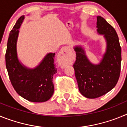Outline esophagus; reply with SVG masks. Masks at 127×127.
Here are the masks:
<instances>
[{
    "label": "esophagus",
    "mask_w": 127,
    "mask_h": 127,
    "mask_svg": "<svg viewBox=\"0 0 127 127\" xmlns=\"http://www.w3.org/2000/svg\"><path fill=\"white\" fill-rule=\"evenodd\" d=\"M69 51H70V48L68 46H65L58 53V59L62 67H65L67 65V63L64 60V58H65V57L68 55Z\"/></svg>",
    "instance_id": "1"
}]
</instances>
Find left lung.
Segmentation results:
<instances>
[{"label": "left lung", "instance_id": "8db88e82", "mask_svg": "<svg viewBox=\"0 0 127 127\" xmlns=\"http://www.w3.org/2000/svg\"><path fill=\"white\" fill-rule=\"evenodd\" d=\"M97 33L104 35L106 50L98 64L91 62L81 46L74 48L76 60L75 76L82 95L88 98L101 97L111 90L118 81L121 70L122 50L117 33L102 17L97 16Z\"/></svg>", "mask_w": 127, "mask_h": 127}]
</instances>
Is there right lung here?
I'll return each mask as SVG.
<instances>
[{"label":"right lung","mask_w":127,"mask_h":127,"mask_svg":"<svg viewBox=\"0 0 127 127\" xmlns=\"http://www.w3.org/2000/svg\"><path fill=\"white\" fill-rule=\"evenodd\" d=\"M25 19L22 16L16 23L9 35L5 53V65L13 88L21 97L33 102H43L54 93L53 76L57 73L54 64L55 53H48L41 63L30 69L19 61L17 41L19 29Z\"/></svg>","instance_id":"obj_1"}]
</instances>
